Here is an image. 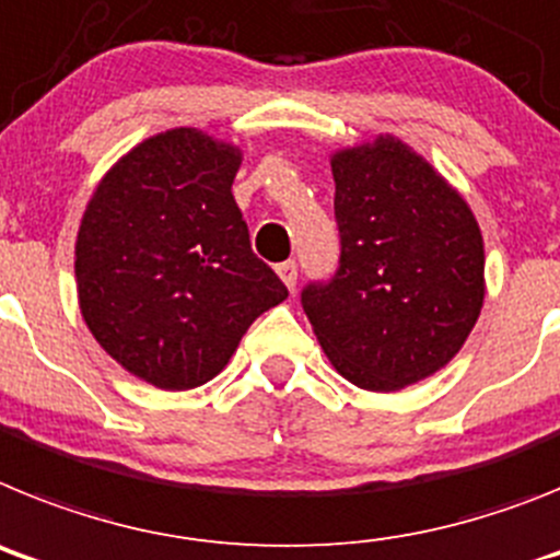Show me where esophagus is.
<instances>
[{
	"label": "esophagus",
	"instance_id": "34e87169",
	"mask_svg": "<svg viewBox=\"0 0 560 560\" xmlns=\"http://www.w3.org/2000/svg\"><path fill=\"white\" fill-rule=\"evenodd\" d=\"M276 273L284 281L287 290H293L295 281H299V267H295V261H281V265H276Z\"/></svg>",
	"mask_w": 560,
	"mask_h": 560
}]
</instances>
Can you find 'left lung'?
<instances>
[{"label":"left lung","mask_w":560,"mask_h":560,"mask_svg":"<svg viewBox=\"0 0 560 560\" xmlns=\"http://www.w3.org/2000/svg\"><path fill=\"white\" fill-rule=\"evenodd\" d=\"M340 267L301 295L340 377L392 395L448 366L485 304L468 199L395 135L329 154Z\"/></svg>","instance_id":"8db88e82"}]
</instances>
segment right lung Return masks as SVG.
<instances>
[{
  "instance_id": "1",
  "label": "right lung",
  "mask_w": 560,
  "mask_h": 560,
  "mask_svg": "<svg viewBox=\"0 0 560 560\" xmlns=\"http://www.w3.org/2000/svg\"><path fill=\"white\" fill-rule=\"evenodd\" d=\"M236 143L174 126L98 179L75 240L86 329L126 372L165 392L213 381L242 335L287 299L250 250L233 199Z\"/></svg>"
}]
</instances>
